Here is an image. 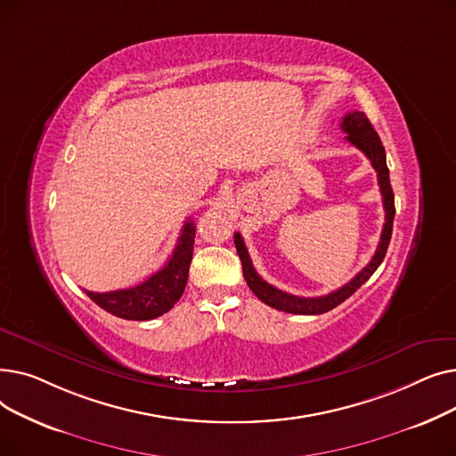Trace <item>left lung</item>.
Segmentation results:
<instances>
[{
    "instance_id": "8db88e82",
    "label": "left lung",
    "mask_w": 456,
    "mask_h": 456,
    "mask_svg": "<svg viewBox=\"0 0 456 456\" xmlns=\"http://www.w3.org/2000/svg\"><path fill=\"white\" fill-rule=\"evenodd\" d=\"M342 131L347 133L346 140L349 143H353L354 148L361 150L370 159L371 166L375 167V172H377L382 205H385V225H382L380 242L377 246L375 255L366 265V268L362 272H358L347 284L342 286V289L334 290L327 296H320V297H299V296L286 294V292L275 289V286L268 284L265 279H262L255 272L253 262L249 258V253H248V248L242 240V236H240V232H236L234 234V246H236L238 256H240V260H242V272H244V279H246L248 286L260 301H265L266 305H270L277 310H282V313L305 314V316L329 313V310H332L334 306H338L349 296H353L375 273V270L380 266V262L385 260V255H387V249H388V244H390L395 205H394V190H392V184H390V172H388V166H387L385 146H382V142H380L377 131L373 129V126L370 124V119L364 112L353 110V112L346 114L344 119H342Z\"/></svg>"
}]
</instances>
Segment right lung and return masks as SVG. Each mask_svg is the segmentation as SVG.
<instances>
[{"instance_id": "1", "label": "right lung", "mask_w": 456, "mask_h": 456, "mask_svg": "<svg viewBox=\"0 0 456 456\" xmlns=\"http://www.w3.org/2000/svg\"><path fill=\"white\" fill-rule=\"evenodd\" d=\"M196 227L190 220L184 224L179 242L164 268L133 289L114 292H86V296L112 316L148 322L167 313L183 296L188 281V270L194 253Z\"/></svg>"}]
</instances>
